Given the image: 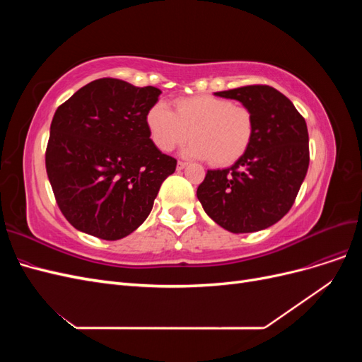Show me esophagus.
<instances>
[{"instance_id": "obj_1", "label": "esophagus", "mask_w": 362, "mask_h": 362, "mask_svg": "<svg viewBox=\"0 0 362 362\" xmlns=\"http://www.w3.org/2000/svg\"><path fill=\"white\" fill-rule=\"evenodd\" d=\"M187 164H189L187 161H178V169H184Z\"/></svg>"}]
</instances>
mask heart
Masks as SVG:
<instances>
[{
	"mask_svg": "<svg viewBox=\"0 0 362 362\" xmlns=\"http://www.w3.org/2000/svg\"><path fill=\"white\" fill-rule=\"evenodd\" d=\"M173 110L157 103L146 113V125L156 146L170 152L193 139L184 154L208 158L214 166H228L245 156L255 120L250 108L214 95L178 98Z\"/></svg>",
	"mask_w": 362,
	"mask_h": 362,
	"instance_id": "1",
	"label": "heart"
}]
</instances>
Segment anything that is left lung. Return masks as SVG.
Segmentation results:
<instances>
[{"mask_svg": "<svg viewBox=\"0 0 362 362\" xmlns=\"http://www.w3.org/2000/svg\"><path fill=\"white\" fill-rule=\"evenodd\" d=\"M214 95L250 108L254 137L231 168L208 170L196 194L205 213L228 231H261L281 221L296 201L310 166L308 128L288 98L270 86Z\"/></svg>", "mask_w": 362, "mask_h": 362, "instance_id": "obj_1", "label": "left lung"}]
</instances>
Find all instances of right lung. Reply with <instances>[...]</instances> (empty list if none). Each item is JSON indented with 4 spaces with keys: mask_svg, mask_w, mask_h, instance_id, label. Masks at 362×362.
<instances>
[{
    "mask_svg": "<svg viewBox=\"0 0 362 362\" xmlns=\"http://www.w3.org/2000/svg\"><path fill=\"white\" fill-rule=\"evenodd\" d=\"M157 87L100 78L54 113L45 152L48 180L66 221L103 240L124 238L145 222L177 160L149 139L146 113Z\"/></svg>",
    "mask_w": 362,
    "mask_h": 362,
    "instance_id": "obj_1",
    "label": "right lung"
}]
</instances>
